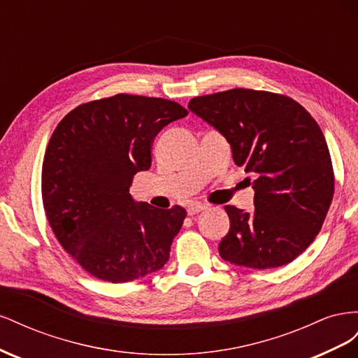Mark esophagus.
<instances>
[{
	"instance_id": "34e87169",
	"label": "esophagus",
	"mask_w": 358,
	"mask_h": 358,
	"mask_svg": "<svg viewBox=\"0 0 358 358\" xmlns=\"http://www.w3.org/2000/svg\"><path fill=\"white\" fill-rule=\"evenodd\" d=\"M204 209H208V206L203 204V203L196 201V203H189V204H188L187 212H188V215H196V213H199V212H201V210H204Z\"/></svg>"
}]
</instances>
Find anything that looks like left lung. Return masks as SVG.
<instances>
[{
  "instance_id": "1",
  "label": "left lung",
  "mask_w": 358,
  "mask_h": 358,
  "mask_svg": "<svg viewBox=\"0 0 358 358\" xmlns=\"http://www.w3.org/2000/svg\"><path fill=\"white\" fill-rule=\"evenodd\" d=\"M188 109L218 129L234 164L254 178V212L224 208L230 230L220 255L249 268L291 263L315 241L334 194L329 146L315 119L287 95L245 88L196 96Z\"/></svg>"
}]
</instances>
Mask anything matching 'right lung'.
Masks as SVG:
<instances>
[{"mask_svg": "<svg viewBox=\"0 0 358 358\" xmlns=\"http://www.w3.org/2000/svg\"><path fill=\"white\" fill-rule=\"evenodd\" d=\"M188 115L179 103L117 94L76 107L53 131L41 197L61 246L90 275L129 282L164 267L187 210L134 203L129 187L152 162V142Z\"/></svg>", "mask_w": 358, "mask_h": 358, "instance_id": "1", "label": "right lung"}]
</instances>
